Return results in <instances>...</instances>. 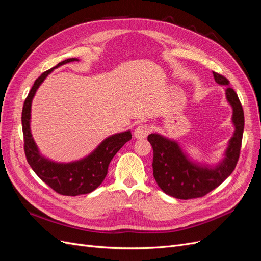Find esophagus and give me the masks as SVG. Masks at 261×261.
Listing matches in <instances>:
<instances>
[{"mask_svg": "<svg viewBox=\"0 0 261 261\" xmlns=\"http://www.w3.org/2000/svg\"><path fill=\"white\" fill-rule=\"evenodd\" d=\"M150 132V128L148 125H139L138 127L134 132V136L137 139H144L148 136V134Z\"/></svg>", "mask_w": 261, "mask_h": 261, "instance_id": "1", "label": "esophagus"}]
</instances>
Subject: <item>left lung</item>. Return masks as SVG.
<instances>
[{
  "label": "left lung",
  "instance_id": "left-lung-1",
  "mask_svg": "<svg viewBox=\"0 0 261 261\" xmlns=\"http://www.w3.org/2000/svg\"><path fill=\"white\" fill-rule=\"evenodd\" d=\"M215 81L227 86L226 99L233 108L232 121L235 126L233 137L230 139L223 161L216 168L193 163L181 151L174 140L159 134H150L148 141L153 149V176L162 191L174 198L193 199L207 195L232 174L239 161L244 132V111L236 92L230 82L222 75L213 72Z\"/></svg>",
  "mask_w": 261,
  "mask_h": 261
}]
</instances>
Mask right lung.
Here are the masks:
<instances>
[{
  "label": "right lung",
  "instance_id": "right-lung-1",
  "mask_svg": "<svg viewBox=\"0 0 261 261\" xmlns=\"http://www.w3.org/2000/svg\"><path fill=\"white\" fill-rule=\"evenodd\" d=\"M74 61L78 60L73 58L62 61L57 66L39 76L23 102L21 113L23 150H25L26 159L29 165L46 185H49L54 192L64 196L89 194L94 191L107 176L109 164L113 156L128 140L132 139L130 130L115 134L102 141L88 156L70 163L53 162L45 159L39 153V150L30 133L31 101H33L39 86L54 68Z\"/></svg>",
  "mask_w": 261,
  "mask_h": 261
}]
</instances>
